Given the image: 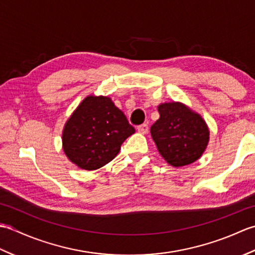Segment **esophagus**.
<instances>
[{"label":"esophagus","instance_id":"esophagus-1","mask_svg":"<svg viewBox=\"0 0 255 255\" xmlns=\"http://www.w3.org/2000/svg\"><path fill=\"white\" fill-rule=\"evenodd\" d=\"M137 130H138V132H139V133H142V134L148 133V131H149V127H148V125H145V124L140 125V126H138V127H137Z\"/></svg>","mask_w":255,"mask_h":255}]
</instances>
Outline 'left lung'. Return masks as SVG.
Listing matches in <instances>:
<instances>
[{"mask_svg":"<svg viewBox=\"0 0 255 255\" xmlns=\"http://www.w3.org/2000/svg\"><path fill=\"white\" fill-rule=\"evenodd\" d=\"M158 111L160 118L150 131L162 158L174 167L197 161L209 142L205 119L181 102L162 103Z\"/></svg>","mask_w":255,"mask_h":255,"instance_id":"obj_1","label":"left lung"}]
</instances>
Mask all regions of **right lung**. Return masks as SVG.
Listing matches in <instances>:
<instances>
[{
    "label": "right lung",
    "mask_w": 255,
    "mask_h": 255,
    "mask_svg": "<svg viewBox=\"0 0 255 255\" xmlns=\"http://www.w3.org/2000/svg\"><path fill=\"white\" fill-rule=\"evenodd\" d=\"M133 132L111 97L88 95L64 124L62 149L73 164L93 171L115 158Z\"/></svg>",
    "instance_id": "add662e5"
}]
</instances>
